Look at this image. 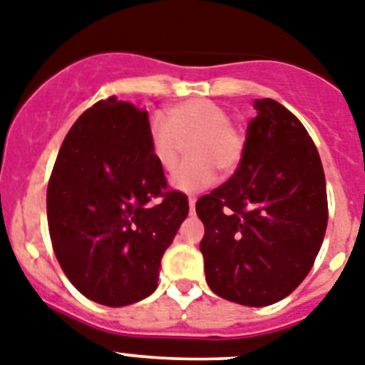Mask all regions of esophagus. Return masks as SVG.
<instances>
[{"instance_id": "esophagus-1", "label": "esophagus", "mask_w": 365, "mask_h": 365, "mask_svg": "<svg viewBox=\"0 0 365 365\" xmlns=\"http://www.w3.org/2000/svg\"><path fill=\"white\" fill-rule=\"evenodd\" d=\"M195 201H197V197H190V199H188V205H190V212H194V208H195Z\"/></svg>"}]
</instances>
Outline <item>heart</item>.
<instances>
[{"instance_id": "b5f03b06", "label": "heart", "mask_w": 365, "mask_h": 365, "mask_svg": "<svg viewBox=\"0 0 365 365\" xmlns=\"http://www.w3.org/2000/svg\"><path fill=\"white\" fill-rule=\"evenodd\" d=\"M151 157L164 171H173L188 142L190 157L171 179L180 192H199L212 185L217 170L232 173L245 151V136L230 121L223 105L210 99H188L168 110V118L155 114L148 125Z\"/></svg>"}]
</instances>
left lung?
<instances>
[{
    "label": "left lung",
    "mask_w": 365,
    "mask_h": 365,
    "mask_svg": "<svg viewBox=\"0 0 365 365\" xmlns=\"http://www.w3.org/2000/svg\"><path fill=\"white\" fill-rule=\"evenodd\" d=\"M235 175L195 203L201 253L214 294L267 307L312 269L329 220L322 158L297 118L275 99H255Z\"/></svg>",
    "instance_id": "1"
}]
</instances>
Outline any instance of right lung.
I'll return each mask as SVG.
<instances>
[{
    "mask_svg": "<svg viewBox=\"0 0 365 365\" xmlns=\"http://www.w3.org/2000/svg\"><path fill=\"white\" fill-rule=\"evenodd\" d=\"M148 112L108 98L71 125L48 185L53 251L70 282L105 307L157 289L162 255L188 216L151 157Z\"/></svg>",
    "mask_w": 365,
    "mask_h": 365,
    "instance_id": "add662e5",
    "label": "right lung"
}]
</instances>
